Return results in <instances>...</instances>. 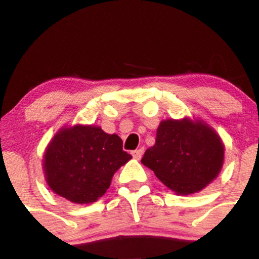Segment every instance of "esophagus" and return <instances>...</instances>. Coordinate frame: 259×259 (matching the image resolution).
Listing matches in <instances>:
<instances>
[{
  "instance_id": "obj_1",
  "label": "esophagus",
  "mask_w": 259,
  "mask_h": 259,
  "mask_svg": "<svg viewBox=\"0 0 259 259\" xmlns=\"http://www.w3.org/2000/svg\"><path fill=\"white\" fill-rule=\"evenodd\" d=\"M143 154H144V148H139V149L132 152V157L136 158V159H140V158L143 157Z\"/></svg>"
}]
</instances>
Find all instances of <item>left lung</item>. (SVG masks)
<instances>
[{
    "label": "left lung",
    "mask_w": 259,
    "mask_h": 259,
    "mask_svg": "<svg viewBox=\"0 0 259 259\" xmlns=\"http://www.w3.org/2000/svg\"><path fill=\"white\" fill-rule=\"evenodd\" d=\"M223 161L224 145L218 134L202 120L184 118L159 123L155 144L141 163L154 171L167 188L187 196L210 184Z\"/></svg>",
    "instance_id": "left-lung-1"
}]
</instances>
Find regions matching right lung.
I'll use <instances>...</instances> for the list:
<instances>
[{"label":"right lung","mask_w":259,"mask_h":259,"mask_svg":"<svg viewBox=\"0 0 259 259\" xmlns=\"http://www.w3.org/2000/svg\"><path fill=\"white\" fill-rule=\"evenodd\" d=\"M118 135L97 125L61 128L48 145L44 172L49 188L74 203L102 197L119 167L131 159Z\"/></svg>","instance_id":"1"}]
</instances>
